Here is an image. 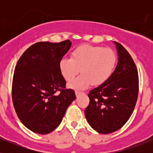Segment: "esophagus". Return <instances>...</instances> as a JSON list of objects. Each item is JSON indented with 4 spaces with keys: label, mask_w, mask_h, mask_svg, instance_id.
Instances as JSON below:
<instances>
[{
    "label": "esophagus",
    "mask_w": 153,
    "mask_h": 153,
    "mask_svg": "<svg viewBox=\"0 0 153 153\" xmlns=\"http://www.w3.org/2000/svg\"><path fill=\"white\" fill-rule=\"evenodd\" d=\"M81 93H82V92H79V91H76L75 92V94H76V97H79V96L80 95Z\"/></svg>",
    "instance_id": "esophagus-1"
}]
</instances>
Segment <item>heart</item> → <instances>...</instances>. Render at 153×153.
Masks as SVG:
<instances>
[{
    "instance_id": "heart-1",
    "label": "heart",
    "mask_w": 153,
    "mask_h": 153,
    "mask_svg": "<svg viewBox=\"0 0 153 153\" xmlns=\"http://www.w3.org/2000/svg\"><path fill=\"white\" fill-rule=\"evenodd\" d=\"M117 63L116 53L109 48L85 44L72 51L70 58H63L59 64L60 72L67 82L79 74V77L70 83V87L83 90L90 84L100 86L111 77Z\"/></svg>"
}]
</instances>
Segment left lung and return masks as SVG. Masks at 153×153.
I'll return each instance as SVG.
<instances>
[{"label": "left lung", "mask_w": 153, "mask_h": 153, "mask_svg": "<svg viewBox=\"0 0 153 153\" xmlns=\"http://www.w3.org/2000/svg\"><path fill=\"white\" fill-rule=\"evenodd\" d=\"M118 63L106 83L90 90L85 116L93 129L108 134L122 128L134 110L139 93V75L129 52L114 42Z\"/></svg>", "instance_id": "left-lung-1"}]
</instances>
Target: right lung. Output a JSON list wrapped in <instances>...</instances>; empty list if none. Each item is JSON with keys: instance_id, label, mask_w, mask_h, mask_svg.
<instances>
[{"instance_id": "add662e5", "label": "right lung", "mask_w": 153, "mask_h": 153, "mask_svg": "<svg viewBox=\"0 0 153 153\" xmlns=\"http://www.w3.org/2000/svg\"><path fill=\"white\" fill-rule=\"evenodd\" d=\"M70 47L69 40L38 42L17 61L12 82L13 107L19 120L32 132L47 134L54 130L76 99L74 90L66 88L59 68Z\"/></svg>"}]
</instances>
